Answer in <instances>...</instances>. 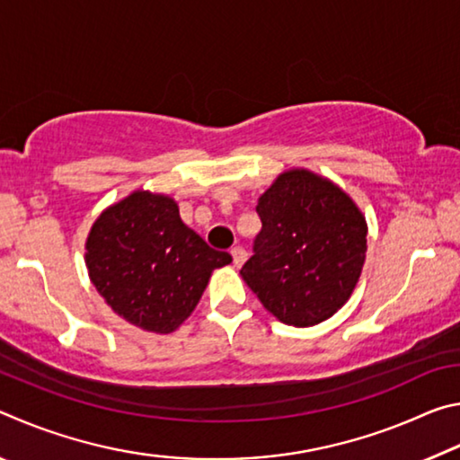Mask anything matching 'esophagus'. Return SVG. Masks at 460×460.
<instances>
[{"label": "esophagus", "mask_w": 460, "mask_h": 460, "mask_svg": "<svg viewBox=\"0 0 460 460\" xmlns=\"http://www.w3.org/2000/svg\"><path fill=\"white\" fill-rule=\"evenodd\" d=\"M231 255H233V263H235V266H241V263L247 260V252L241 245L231 247Z\"/></svg>", "instance_id": "obj_1"}]
</instances>
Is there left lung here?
<instances>
[{"mask_svg":"<svg viewBox=\"0 0 460 460\" xmlns=\"http://www.w3.org/2000/svg\"><path fill=\"white\" fill-rule=\"evenodd\" d=\"M261 231L241 276L278 321L313 326L351 296L367 252L355 202L326 178L288 170L261 194Z\"/></svg>","mask_w":460,"mask_h":460,"instance_id":"8db88e82","label":"left lung"}]
</instances>
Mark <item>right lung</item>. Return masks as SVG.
<instances>
[{"label": "right lung", "instance_id": "add662e5", "mask_svg": "<svg viewBox=\"0 0 460 460\" xmlns=\"http://www.w3.org/2000/svg\"><path fill=\"white\" fill-rule=\"evenodd\" d=\"M93 286L115 313L152 332H172L190 316L211 271L231 263L186 227L172 199L137 190L109 207L87 239Z\"/></svg>", "mask_w": 460, "mask_h": 460}]
</instances>
